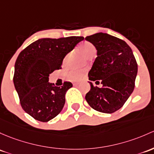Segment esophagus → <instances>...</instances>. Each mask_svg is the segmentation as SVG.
<instances>
[{"label":"esophagus","instance_id":"34e87169","mask_svg":"<svg viewBox=\"0 0 154 154\" xmlns=\"http://www.w3.org/2000/svg\"><path fill=\"white\" fill-rule=\"evenodd\" d=\"M78 84H79V82H73V85H78Z\"/></svg>","mask_w":154,"mask_h":154}]
</instances>
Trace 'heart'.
Returning a JSON list of instances; mask_svg holds the SVG:
<instances>
[{
    "mask_svg": "<svg viewBox=\"0 0 154 154\" xmlns=\"http://www.w3.org/2000/svg\"><path fill=\"white\" fill-rule=\"evenodd\" d=\"M78 50L83 54V55H85L86 57L91 58L92 57L95 55L97 52V49L95 48V46H94L92 43H91L90 42L85 41L83 43H82L79 46ZM69 57H70V54H68L67 56L65 57L64 59V63H66L69 61ZM84 75V72L81 70H73L71 71L68 74V77L71 80H73V81H77V80H80Z\"/></svg>",
    "mask_w": 154,
    "mask_h": 154,
    "instance_id": "heart-1",
    "label": "heart"
}]
</instances>
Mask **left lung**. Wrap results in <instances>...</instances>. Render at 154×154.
<instances>
[{"mask_svg": "<svg viewBox=\"0 0 154 154\" xmlns=\"http://www.w3.org/2000/svg\"><path fill=\"white\" fill-rule=\"evenodd\" d=\"M97 50L88 79L91 89L85 95L88 105L96 111L111 114L123 106L135 86L137 61L130 46L108 34H94L85 38Z\"/></svg>", "mask_w": 154, "mask_h": 154, "instance_id": "8db88e82", "label": "left lung"}]
</instances>
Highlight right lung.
<instances>
[{
  "label": "right lung",
  "mask_w": 154,
  "mask_h": 154,
  "mask_svg": "<svg viewBox=\"0 0 154 154\" xmlns=\"http://www.w3.org/2000/svg\"><path fill=\"white\" fill-rule=\"evenodd\" d=\"M83 40L77 36L39 39L19 54L14 65V88L23 109L36 120L48 122L62 111L72 83L64 82L57 87L48 82V77L61 69L65 56Z\"/></svg>",
  "instance_id": "obj_1"
}]
</instances>
